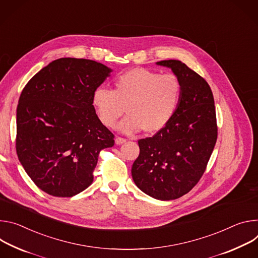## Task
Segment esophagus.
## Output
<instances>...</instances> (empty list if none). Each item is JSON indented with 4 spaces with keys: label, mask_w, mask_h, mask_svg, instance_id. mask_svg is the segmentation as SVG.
<instances>
[{
    "label": "esophagus",
    "mask_w": 258,
    "mask_h": 258,
    "mask_svg": "<svg viewBox=\"0 0 258 258\" xmlns=\"http://www.w3.org/2000/svg\"><path fill=\"white\" fill-rule=\"evenodd\" d=\"M114 141H116V145L120 146V145L125 144V142H126V139H124V138H122V137H117L116 139H114Z\"/></svg>",
    "instance_id": "34e87169"
}]
</instances>
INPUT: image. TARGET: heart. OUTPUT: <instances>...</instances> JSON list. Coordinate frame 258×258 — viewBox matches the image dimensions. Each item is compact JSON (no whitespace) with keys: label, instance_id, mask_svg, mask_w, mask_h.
<instances>
[{"label":"heart","instance_id":"1","mask_svg":"<svg viewBox=\"0 0 258 258\" xmlns=\"http://www.w3.org/2000/svg\"><path fill=\"white\" fill-rule=\"evenodd\" d=\"M181 93L182 85L175 75L133 69L114 80L112 90L95 89L92 104L107 128H114L126 108L128 116L119 126L123 133L135 134L144 130L154 134L173 118Z\"/></svg>","mask_w":258,"mask_h":258}]
</instances>
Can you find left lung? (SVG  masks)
<instances>
[{"mask_svg": "<svg viewBox=\"0 0 258 258\" xmlns=\"http://www.w3.org/2000/svg\"><path fill=\"white\" fill-rule=\"evenodd\" d=\"M180 80L179 105L168 125L138 140L131 173L139 189L161 201L187 194L202 177L217 139L214 98L208 83L179 60H162Z\"/></svg>", "mask_w": 258, "mask_h": 258, "instance_id": "obj_1", "label": "left lung"}]
</instances>
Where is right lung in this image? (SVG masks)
I'll list each match as a JSON object with an SVG mask.
<instances>
[{
  "label": "right lung",
  "instance_id": "obj_1",
  "mask_svg": "<svg viewBox=\"0 0 258 258\" xmlns=\"http://www.w3.org/2000/svg\"><path fill=\"white\" fill-rule=\"evenodd\" d=\"M111 72L94 60L66 57L25 85L16 110V152L43 191L73 197L92 183L100 151L114 144L92 104L94 90Z\"/></svg>",
  "mask_w": 258,
  "mask_h": 258
}]
</instances>
